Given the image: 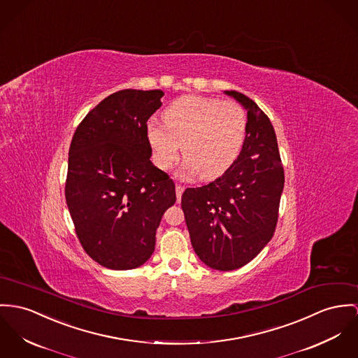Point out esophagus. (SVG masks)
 Here are the masks:
<instances>
[{
    "label": "esophagus",
    "instance_id": "1",
    "mask_svg": "<svg viewBox=\"0 0 358 358\" xmlns=\"http://www.w3.org/2000/svg\"><path fill=\"white\" fill-rule=\"evenodd\" d=\"M184 189H185V188H184L181 184H177V185H176V193H177V200H178V201L181 200V196H182Z\"/></svg>",
    "mask_w": 358,
    "mask_h": 358
}]
</instances>
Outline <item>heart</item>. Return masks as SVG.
Listing matches in <instances>:
<instances>
[{"label":"heart","instance_id":"b5f03b06","mask_svg":"<svg viewBox=\"0 0 358 358\" xmlns=\"http://www.w3.org/2000/svg\"><path fill=\"white\" fill-rule=\"evenodd\" d=\"M164 125L148 122L145 135L154 162L167 170L182 157V173L203 180L224 174L237 161L247 135V113L234 101L184 95L162 113Z\"/></svg>","mask_w":358,"mask_h":358}]
</instances>
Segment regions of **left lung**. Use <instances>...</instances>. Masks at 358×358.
<instances>
[{
	"label": "left lung",
	"instance_id": "left-lung-1",
	"mask_svg": "<svg viewBox=\"0 0 358 358\" xmlns=\"http://www.w3.org/2000/svg\"><path fill=\"white\" fill-rule=\"evenodd\" d=\"M224 92L247 109L243 150L215 181L187 188L181 207L199 259L230 271L245 266L273 238L285 173L270 118L247 95Z\"/></svg>",
	"mask_w": 358,
	"mask_h": 358
}]
</instances>
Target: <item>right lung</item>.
Returning a JSON list of instances; mask_svg holds the SVG:
<instances>
[{"mask_svg": "<svg viewBox=\"0 0 358 358\" xmlns=\"http://www.w3.org/2000/svg\"><path fill=\"white\" fill-rule=\"evenodd\" d=\"M161 90H121L84 118L72 138L65 199L85 253L111 270L144 264L155 249L176 185L152 165L147 121Z\"/></svg>", "mask_w": 358, "mask_h": 358, "instance_id": "add662e5", "label": "right lung"}]
</instances>
